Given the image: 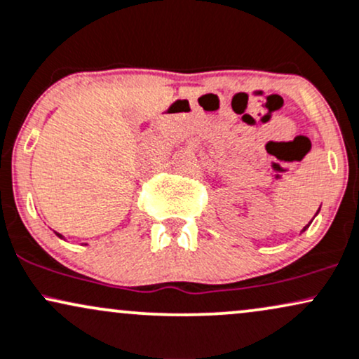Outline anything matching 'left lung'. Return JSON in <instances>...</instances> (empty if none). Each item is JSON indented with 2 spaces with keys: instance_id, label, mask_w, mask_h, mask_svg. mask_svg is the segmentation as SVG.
<instances>
[{
  "instance_id": "1",
  "label": "left lung",
  "mask_w": 359,
  "mask_h": 359,
  "mask_svg": "<svg viewBox=\"0 0 359 359\" xmlns=\"http://www.w3.org/2000/svg\"><path fill=\"white\" fill-rule=\"evenodd\" d=\"M306 229H307V226H304V230H306Z\"/></svg>"
}]
</instances>
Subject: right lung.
<instances>
[{
	"mask_svg": "<svg viewBox=\"0 0 359 359\" xmlns=\"http://www.w3.org/2000/svg\"><path fill=\"white\" fill-rule=\"evenodd\" d=\"M57 235H58V237H62V235H60V233H57Z\"/></svg>",
	"mask_w": 359,
	"mask_h": 359,
	"instance_id": "1",
	"label": "right lung"
}]
</instances>
